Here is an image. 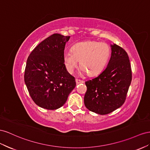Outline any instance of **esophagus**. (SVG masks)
Segmentation results:
<instances>
[{
    "mask_svg": "<svg viewBox=\"0 0 150 150\" xmlns=\"http://www.w3.org/2000/svg\"><path fill=\"white\" fill-rule=\"evenodd\" d=\"M84 83V81L79 80V79H76V85L80 84V83Z\"/></svg>",
    "mask_w": 150,
    "mask_h": 150,
    "instance_id": "esophagus-1",
    "label": "esophagus"
}]
</instances>
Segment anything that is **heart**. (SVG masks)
<instances>
[{"mask_svg":"<svg viewBox=\"0 0 150 150\" xmlns=\"http://www.w3.org/2000/svg\"><path fill=\"white\" fill-rule=\"evenodd\" d=\"M110 47L103 42L84 41L65 51L63 61L67 71L72 74L80 60L81 71L89 76L96 75L104 69L110 56Z\"/></svg>","mask_w":150,"mask_h":150,"instance_id":"heart-1","label":"heart"}]
</instances>
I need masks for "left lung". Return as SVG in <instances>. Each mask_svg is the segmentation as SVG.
Here are the masks:
<instances>
[{
    "instance_id": "8db88e82",
    "label": "left lung",
    "mask_w": 150,
    "mask_h": 150,
    "mask_svg": "<svg viewBox=\"0 0 150 150\" xmlns=\"http://www.w3.org/2000/svg\"><path fill=\"white\" fill-rule=\"evenodd\" d=\"M111 57L99 76L85 82L87 87L84 104L92 112L108 114L125 103L132 80L129 57L119 46L110 45Z\"/></svg>"
}]
</instances>
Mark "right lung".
<instances>
[{"mask_svg": "<svg viewBox=\"0 0 150 150\" xmlns=\"http://www.w3.org/2000/svg\"><path fill=\"white\" fill-rule=\"evenodd\" d=\"M69 39L70 36L53 34L40 42L27 59L24 82L33 100L42 108H61L76 86L63 61Z\"/></svg>", "mask_w": 150, "mask_h": 150, "instance_id": "1", "label": "right lung"}]
</instances>
